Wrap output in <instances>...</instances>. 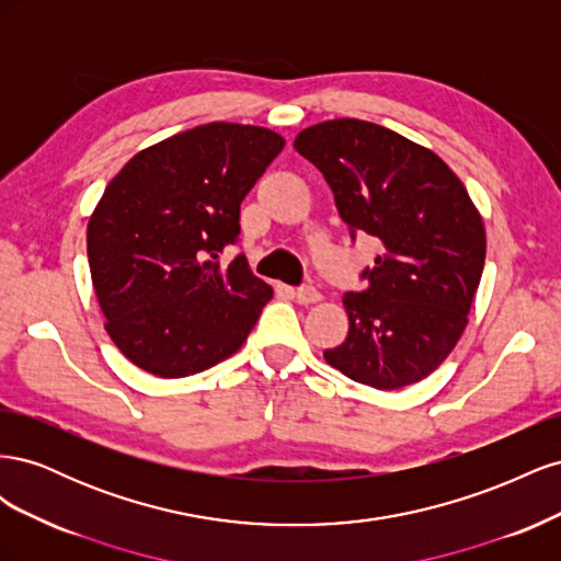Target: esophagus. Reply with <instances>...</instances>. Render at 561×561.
<instances>
[{
    "instance_id": "1",
    "label": "esophagus",
    "mask_w": 561,
    "mask_h": 561,
    "mask_svg": "<svg viewBox=\"0 0 561 561\" xmlns=\"http://www.w3.org/2000/svg\"><path fill=\"white\" fill-rule=\"evenodd\" d=\"M295 299L299 304H304V307H309V304L320 301V293L316 290V287H311V285H304V287H299V290L295 293Z\"/></svg>"
}]
</instances>
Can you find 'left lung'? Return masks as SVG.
Returning a JSON list of instances; mask_svg holds the SVG:
<instances>
[{
  "label": "left lung",
  "mask_w": 561,
  "mask_h": 561,
  "mask_svg": "<svg viewBox=\"0 0 561 561\" xmlns=\"http://www.w3.org/2000/svg\"><path fill=\"white\" fill-rule=\"evenodd\" d=\"M295 149L325 175L351 233L383 245L365 290L344 295L348 336L322 353L328 365L379 390L426 379L468 325L486 257L480 210L435 151L360 118L304 128Z\"/></svg>",
  "instance_id": "obj_1"
}]
</instances>
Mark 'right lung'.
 <instances>
[{
  "instance_id": "add662e5",
  "label": "right lung",
  "mask_w": 561,
  "mask_h": 561,
  "mask_svg": "<svg viewBox=\"0 0 561 561\" xmlns=\"http://www.w3.org/2000/svg\"><path fill=\"white\" fill-rule=\"evenodd\" d=\"M285 147L262 126L213 122L138 151L89 219L93 290L116 348L149 375L180 379L243 346L271 285L239 254L241 201Z\"/></svg>"
}]
</instances>
